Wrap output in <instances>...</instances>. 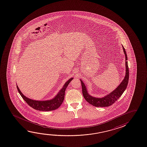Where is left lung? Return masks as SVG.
<instances>
[{
	"instance_id": "obj_1",
	"label": "left lung",
	"mask_w": 147,
	"mask_h": 147,
	"mask_svg": "<svg viewBox=\"0 0 147 147\" xmlns=\"http://www.w3.org/2000/svg\"><path fill=\"white\" fill-rule=\"evenodd\" d=\"M123 46V51L125 55L126 74H125L124 79H123V80L120 84V85L118 86L115 90L111 92L110 94L104 96V97H94L91 96L90 95H89L86 88V86L80 79L82 86V94H83L84 98L86 101L88 102L90 104H92L94 106L107 107V106H111L122 96L123 93L124 92L126 88L128 83V80H129V68L128 65V61H127L128 59L127 56L126 52L123 46Z\"/></svg>"
}]
</instances>
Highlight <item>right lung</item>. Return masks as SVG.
<instances>
[{
	"label": "right lung",
	"mask_w": 147,
	"mask_h": 147,
	"mask_svg": "<svg viewBox=\"0 0 147 147\" xmlns=\"http://www.w3.org/2000/svg\"><path fill=\"white\" fill-rule=\"evenodd\" d=\"M73 79V78H71L65 82L63 87L59 90V92L57 94V96H55V97L53 98L52 99L46 101H36L30 99V98L25 97V96L21 93L20 90L18 88V86H17V88L19 93L20 94L21 96L25 100V101L27 103L28 105L32 107V108L38 111H53L58 109L63 102L64 97L65 95V89Z\"/></svg>",
	"instance_id": "add662e5"
}]
</instances>
